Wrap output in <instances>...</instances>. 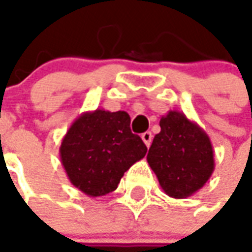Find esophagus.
<instances>
[{
	"instance_id": "obj_1",
	"label": "esophagus",
	"mask_w": 252,
	"mask_h": 252,
	"mask_svg": "<svg viewBox=\"0 0 252 252\" xmlns=\"http://www.w3.org/2000/svg\"><path fill=\"white\" fill-rule=\"evenodd\" d=\"M152 137H153V135H152L151 131H146V133H144V134L141 135V138H142V141H144V144H145L148 148H149L152 144Z\"/></svg>"
}]
</instances>
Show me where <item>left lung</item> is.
<instances>
[{"label":"left lung","instance_id":"8db88e82","mask_svg":"<svg viewBox=\"0 0 252 252\" xmlns=\"http://www.w3.org/2000/svg\"><path fill=\"white\" fill-rule=\"evenodd\" d=\"M160 127L148 152V164L168 197H190L215 171L210 138L198 123L179 111L161 117Z\"/></svg>","mask_w":252,"mask_h":252}]
</instances>
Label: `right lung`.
Returning a JSON list of instances; mask_svg holds the SVG:
<instances>
[{
  "instance_id": "1",
  "label": "right lung",
  "mask_w": 252,
  "mask_h": 252,
  "mask_svg": "<svg viewBox=\"0 0 252 252\" xmlns=\"http://www.w3.org/2000/svg\"><path fill=\"white\" fill-rule=\"evenodd\" d=\"M146 151L130 130L127 112L97 108L83 112L70 125L61 142L60 158L73 186L96 198L114 191Z\"/></svg>"
}]
</instances>
